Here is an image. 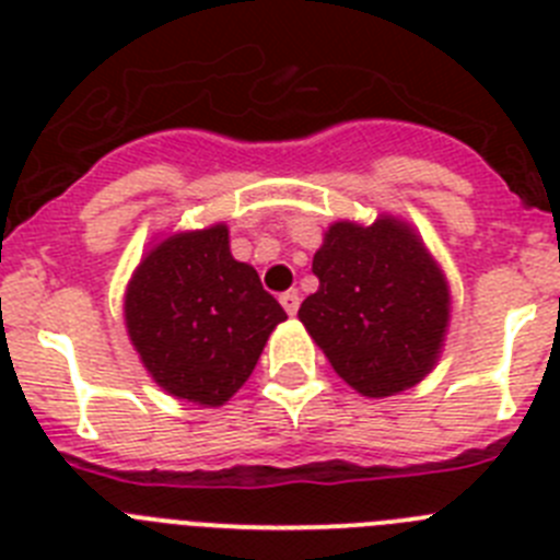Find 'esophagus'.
<instances>
[{
  "label": "esophagus",
  "instance_id": "34e87169",
  "mask_svg": "<svg viewBox=\"0 0 560 560\" xmlns=\"http://www.w3.org/2000/svg\"><path fill=\"white\" fill-rule=\"evenodd\" d=\"M280 305L285 308V314L294 316L296 308H300V294H296V291H283V294H280Z\"/></svg>",
  "mask_w": 560,
  "mask_h": 560
}]
</instances>
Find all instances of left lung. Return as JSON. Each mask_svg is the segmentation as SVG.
Listing matches in <instances>:
<instances>
[{"label": "left lung", "mask_w": 560, "mask_h": 560, "mask_svg": "<svg viewBox=\"0 0 560 560\" xmlns=\"http://www.w3.org/2000/svg\"><path fill=\"white\" fill-rule=\"evenodd\" d=\"M311 269L319 289L296 316L355 393L387 398L432 373L452 296L409 224L336 221Z\"/></svg>", "instance_id": "left-lung-1"}]
</instances>
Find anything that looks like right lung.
<instances>
[{
    "mask_svg": "<svg viewBox=\"0 0 560 560\" xmlns=\"http://www.w3.org/2000/svg\"><path fill=\"white\" fill-rule=\"evenodd\" d=\"M285 319L224 224L176 232L153 246L126 291V328L151 378L199 407L244 387L271 330Z\"/></svg>",
    "mask_w": 560,
    "mask_h": 560,
    "instance_id": "right-lung-1",
    "label": "right lung"
}]
</instances>
